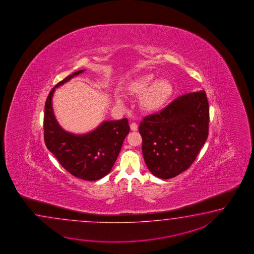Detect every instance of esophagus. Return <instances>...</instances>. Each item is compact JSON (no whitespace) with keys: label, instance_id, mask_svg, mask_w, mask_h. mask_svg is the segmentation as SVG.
<instances>
[{"label":"esophagus","instance_id":"esophagus-1","mask_svg":"<svg viewBox=\"0 0 254 254\" xmlns=\"http://www.w3.org/2000/svg\"><path fill=\"white\" fill-rule=\"evenodd\" d=\"M129 127H130V129L133 130V131L138 129V125H136L135 123H131V124L129 125Z\"/></svg>","mask_w":254,"mask_h":254}]
</instances>
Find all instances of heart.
Segmentation results:
<instances>
[{
    "instance_id": "heart-1",
    "label": "heart",
    "mask_w": 254,
    "mask_h": 254,
    "mask_svg": "<svg viewBox=\"0 0 254 254\" xmlns=\"http://www.w3.org/2000/svg\"><path fill=\"white\" fill-rule=\"evenodd\" d=\"M129 96L141 97L140 104L147 112H155L167 102L173 92V86L167 79L161 78L154 81V76L146 74L136 78L125 87Z\"/></svg>"
}]
</instances>
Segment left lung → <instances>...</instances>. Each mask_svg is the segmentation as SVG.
<instances>
[{"label": "left lung", "instance_id": "8db88e82", "mask_svg": "<svg viewBox=\"0 0 254 254\" xmlns=\"http://www.w3.org/2000/svg\"><path fill=\"white\" fill-rule=\"evenodd\" d=\"M209 113L205 92L200 91L180 96L140 122L142 154L154 176L173 178L192 164L208 137Z\"/></svg>", "mask_w": 254, "mask_h": 254}]
</instances>
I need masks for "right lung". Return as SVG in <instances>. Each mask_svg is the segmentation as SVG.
I'll list each match as a JSON object with an SVG mask.
<instances>
[{"label":"right lung","mask_w":254,"mask_h":254,"mask_svg":"<svg viewBox=\"0 0 254 254\" xmlns=\"http://www.w3.org/2000/svg\"><path fill=\"white\" fill-rule=\"evenodd\" d=\"M82 72L83 70H78L67 76L49 93L43 118L44 141L49 151L70 174L85 181H97L111 172L129 126L126 118L106 121L85 134H73L60 126L52 103L54 91Z\"/></svg>","instance_id":"1"}]
</instances>
